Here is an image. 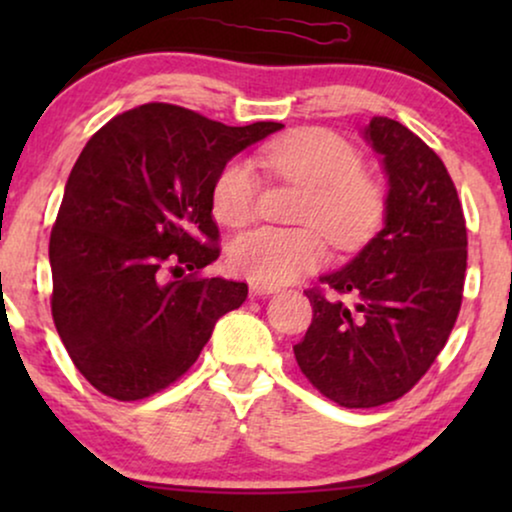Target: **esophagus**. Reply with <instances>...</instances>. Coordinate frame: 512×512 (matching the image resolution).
Instances as JSON below:
<instances>
[{
  "mask_svg": "<svg viewBox=\"0 0 512 512\" xmlns=\"http://www.w3.org/2000/svg\"><path fill=\"white\" fill-rule=\"evenodd\" d=\"M277 293V286H268V284H251V296L261 298V296H272Z\"/></svg>",
  "mask_w": 512,
  "mask_h": 512,
  "instance_id": "esophagus-1",
  "label": "esophagus"
}]
</instances>
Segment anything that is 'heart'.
Returning <instances> with one entry per match:
<instances>
[{"mask_svg":"<svg viewBox=\"0 0 512 512\" xmlns=\"http://www.w3.org/2000/svg\"><path fill=\"white\" fill-rule=\"evenodd\" d=\"M261 160L270 172L307 188L298 214L307 226H263L237 235L230 244V265L251 282L286 284L319 268L326 261L322 232L338 249H354L380 226L387 205L384 186L363 170L356 146L335 132L296 130L265 146ZM258 188L261 181L249 160L235 158L223 165L212 186L216 221L237 228L254 219Z\"/></svg>","mask_w":512,"mask_h":512,"instance_id":"obj_1","label":"heart"}]
</instances>
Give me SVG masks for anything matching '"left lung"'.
Instances as JSON below:
<instances>
[{"mask_svg":"<svg viewBox=\"0 0 512 512\" xmlns=\"http://www.w3.org/2000/svg\"><path fill=\"white\" fill-rule=\"evenodd\" d=\"M387 177L384 226L307 291L312 324L293 345L303 375L342 408H377L415 387L450 338L466 275V221L443 160L387 116L361 130Z\"/></svg>","mask_w":512,"mask_h":512,"instance_id":"8db88e82","label":"left lung"}]
</instances>
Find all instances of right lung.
<instances>
[{
	"label": "right lung",
	"mask_w": 512,
	"mask_h": 512,
	"mask_svg": "<svg viewBox=\"0 0 512 512\" xmlns=\"http://www.w3.org/2000/svg\"><path fill=\"white\" fill-rule=\"evenodd\" d=\"M282 123L230 128L172 104H142L90 137L51 230V310L79 373L104 396L139 401L186 373L247 284L163 282L165 263L219 258L212 186L230 158Z\"/></svg>",
	"instance_id": "1"
}]
</instances>
